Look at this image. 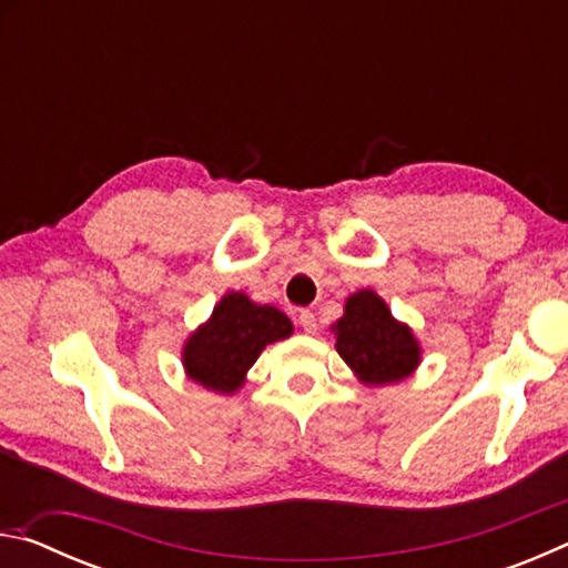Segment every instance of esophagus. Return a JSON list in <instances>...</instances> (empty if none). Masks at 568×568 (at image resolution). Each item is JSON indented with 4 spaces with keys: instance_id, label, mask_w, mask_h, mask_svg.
Listing matches in <instances>:
<instances>
[{
    "instance_id": "1",
    "label": "esophagus",
    "mask_w": 568,
    "mask_h": 568,
    "mask_svg": "<svg viewBox=\"0 0 568 568\" xmlns=\"http://www.w3.org/2000/svg\"><path fill=\"white\" fill-rule=\"evenodd\" d=\"M297 323H301V328L305 333L318 331V321H315V313H311V311H301V315H297Z\"/></svg>"
}]
</instances>
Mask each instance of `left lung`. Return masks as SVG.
<instances>
[{
    "mask_svg": "<svg viewBox=\"0 0 568 568\" xmlns=\"http://www.w3.org/2000/svg\"><path fill=\"white\" fill-rule=\"evenodd\" d=\"M335 348L365 386H388L408 378L420 363V345L406 323L390 315L376 291H358L345 301L333 325Z\"/></svg>",
    "mask_w": 568,
    "mask_h": 568,
    "instance_id": "8db88e82",
    "label": "left lung"
}]
</instances>
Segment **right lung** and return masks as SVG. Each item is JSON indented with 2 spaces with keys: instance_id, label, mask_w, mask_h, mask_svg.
<instances>
[{
  "instance_id": "add662e5",
  "label": "right lung",
  "mask_w": 568,
  "mask_h": 568,
  "mask_svg": "<svg viewBox=\"0 0 568 568\" xmlns=\"http://www.w3.org/2000/svg\"><path fill=\"white\" fill-rule=\"evenodd\" d=\"M293 323L273 305H257L245 293H227L210 321L185 341L187 378L215 393H235L265 345L285 341Z\"/></svg>"
}]
</instances>
